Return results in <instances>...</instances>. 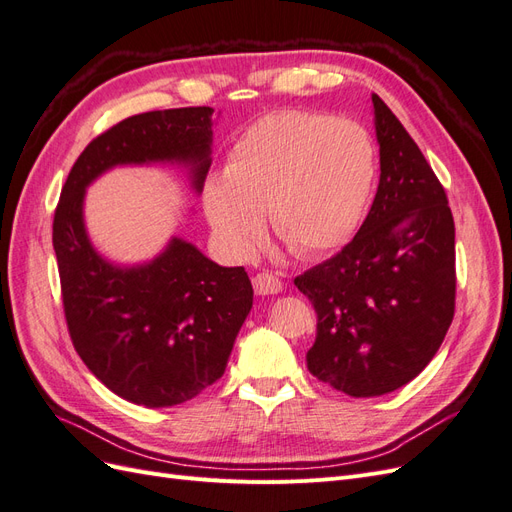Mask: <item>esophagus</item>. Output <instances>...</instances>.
I'll return each mask as SVG.
<instances>
[{"label":"esophagus","mask_w":512,"mask_h":512,"mask_svg":"<svg viewBox=\"0 0 512 512\" xmlns=\"http://www.w3.org/2000/svg\"><path fill=\"white\" fill-rule=\"evenodd\" d=\"M254 290L256 294H277L284 288V282L280 280V275L269 273V271H262L258 275H254Z\"/></svg>","instance_id":"1"}]
</instances>
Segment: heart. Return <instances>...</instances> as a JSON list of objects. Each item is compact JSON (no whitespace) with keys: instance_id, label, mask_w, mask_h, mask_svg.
Listing matches in <instances>:
<instances>
[{"instance_id":"heart-1","label":"heart","mask_w":512,"mask_h":512,"mask_svg":"<svg viewBox=\"0 0 512 512\" xmlns=\"http://www.w3.org/2000/svg\"><path fill=\"white\" fill-rule=\"evenodd\" d=\"M376 179V147L352 119L284 111L247 128L222 175L203 185V209L220 247L250 256L267 211L294 254L342 247L359 226Z\"/></svg>"}]
</instances>
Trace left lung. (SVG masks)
Here are the masks:
<instances>
[{
	"label": "left lung",
	"mask_w": 512,
	"mask_h": 512,
	"mask_svg": "<svg viewBox=\"0 0 512 512\" xmlns=\"http://www.w3.org/2000/svg\"><path fill=\"white\" fill-rule=\"evenodd\" d=\"M380 183L365 222L333 258L294 277L318 327L307 369L350 397L414 380L455 314V222L425 156L376 94Z\"/></svg>",
	"instance_id": "8db88e82"
}]
</instances>
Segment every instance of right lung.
Segmentation results:
<instances>
[{
	"mask_svg": "<svg viewBox=\"0 0 512 512\" xmlns=\"http://www.w3.org/2000/svg\"><path fill=\"white\" fill-rule=\"evenodd\" d=\"M213 108L151 111L119 121L74 162L53 220L72 344L106 389L147 408L190 401L220 380L254 290L243 267H220L173 237L143 265L106 260L89 241L85 192L115 166L179 164L192 190L211 166Z\"/></svg>",
	"mask_w": 512,
	"mask_h": 512,
	"instance_id": "1",
	"label": "right lung"
}]
</instances>
